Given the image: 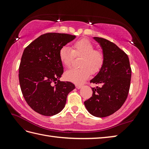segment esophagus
Here are the masks:
<instances>
[{
  "instance_id": "34e87169",
  "label": "esophagus",
  "mask_w": 149,
  "mask_h": 149,
  "mask_svg": "<svg viewBox=\"0 0 149 149\" xmlns=\"http://www.w3.org/2000/svg\"><path fill=\"white\" fill-rule=\"evenodd\" d=\"M75 87H76L77 89L79 90V89H81V88H82V85H80V84H76V85H75Z\"/></svg>"
}]
</instances>
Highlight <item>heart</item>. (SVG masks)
<instances>
[{
	"label": "heart",
	"mask_w": 149,
	"mask_h": 149,
	"mask_svg": "<svg viewBox=\"0 0 149 149\" xmlns=\"http://www.w3.org/2000/svg\"><path fill=\"white\" fill-rule=\"evenodd\" d=\"M82 56L79 69H71L66 71L65 77L66 79L74 83H82L89 77L90 72L96 74L100 70L104 63V56L100 50L90 41L86 39L78 40L73 44L72 49L64 46L59 52L60 61L65 67L69 68L72 65L74 56Z\"/></svg>",
	"instance_id": "obj_1"
}]
</instances>
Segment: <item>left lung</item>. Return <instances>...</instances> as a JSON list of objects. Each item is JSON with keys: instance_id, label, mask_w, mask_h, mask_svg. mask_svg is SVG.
<instances>
[{"instance_id": "obj_1", "label": "left lung", "mask_w": 149, "mask_h": 149, "mask_svg": "<svg viewBox=\"0 0 149 149\" xmlns=\"http://www.w3.org/2000/svg\"><path fill=\"white\" fill-rule=\"evenodd\" d=\"M99 43L104 56V63L90 83L101 84L92 88L93 94L84 102L91 115L102 118L118 111L127 99L130 88L131 69L127 55L110 41L93 37Z\"/></svg>"}]
</instances>
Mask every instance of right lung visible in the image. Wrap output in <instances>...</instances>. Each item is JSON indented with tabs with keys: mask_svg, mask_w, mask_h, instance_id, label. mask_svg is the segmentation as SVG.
<instances>
[{
	"mask_svg": "<svg viewBox=\"0 0 149 149\" xmlns=\"http://www.w3.org/2000/svg\"><path fill=\"white\" fill-rule=\"evenodd\" d=\"M75 38L68 34L46 33L24 50L18 75L22 93L28 105L40 115L53 116L61 112L68 94L75 89L70 82L59 81L63 66L59 52Z\"/></svg>",
	"mask_w": 149,
	"mask_h": 149,
	"instance_id": "obj_1",
	"label": "right lung"
}]
</instances>
